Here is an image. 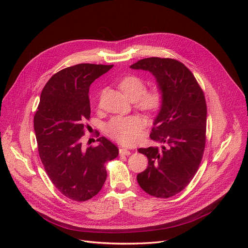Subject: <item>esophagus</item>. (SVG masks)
Instances as JSON below:
<instances>
[{
	"label": "esophagus",
	"mask_w": 248,
	"mask_h": 248,
	"mask_svg": "<svg viewBox=\"0 0 248 248\" xmlns=\"http://www.w3.org/2000/svg\"><path fill=\"white\" fill-rule=\"evenodd\" d=\"M120 154L124 155H131V151L127 150V149H124V148H121L120 149Z\"/></svg>",
	"instance_id": "1"
}]
</instances>
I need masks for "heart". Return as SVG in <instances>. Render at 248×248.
<instances>
[{"label":"heart","mask_w":248,"mask_h":248,"mask_svg":"<svg viewBox=\"0 0 248 248\" xmlns=\"http://www.w3.org/2000/svg\"><path fill=\"white\" fill-rule=\"evenodd\" d=\"M124 94L135 100L136 107L145 111L158 110L163 104L164 94L159 87L146 89L145 81L137 75H126L119 83ZM142 122L138 116H115L106 125L107 134L124 145H133L140 138Z\"/></svg>","instance_id":"obj_1"}]
</instances>
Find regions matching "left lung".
I'll return each mask as SVG.
<instances>
[{"label":"left lung","instance_id":"1","mask_svg":"<svg viewBox=\"0 0 248 248\" xmlns=\"http://www.w3.org/2000/svg\"><path fill=\"white\" fill-rule=\"evenodd\" d=\"M131 68L151 72L164 94L150 135L164 146L138 150L148 158V168L138 174V183L151 196L172 197L188 186L203 157L207 121L203 90L193 73L175 59L145 58Z\"/></svg>","mask_w":248,"mask_h":248}]
</instances>
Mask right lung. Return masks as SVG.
Listing matches in <instances>:
<instances>
[{"label": "right lung", "instance_id": "obj_1", "mask_svg": "<svg viewBox=\"0 0 248 248\" xmlns=\"http://www.w3.org/2000/svg\"><path fill=\"white\" fill-rule=\"evenodd\" d=\"M113 65L81 63L64 68L44 86L34 115L38 152L53 185L65 197L82 202L101 190L106 164L119 149L104 137L84 149L81 138L90 117L89 86Z\"/></svg>", "mask_w": 248, "mask_h": 248}]
</instances>
